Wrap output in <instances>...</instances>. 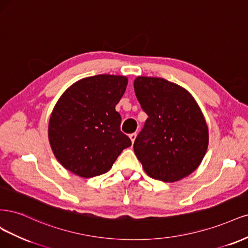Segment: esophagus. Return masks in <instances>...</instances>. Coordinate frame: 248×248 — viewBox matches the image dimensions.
<instances>
[{
    "label": "esophagus",
    "mask_w": 248,
    "mask_h": 248,
    "mask_svg": "<svg viewBox=\"0 0 248 248\" xmlns=\"http://www.w3.org/2000/svg\"><path fill=\"white\" fill-rule=\"evenodd\" d=\"M136 137H137V134H136V133H132V134H130V139H131V141H132V142H134V141H135Z\"/></svg>",
    "instance_id": "1"
}]
</instances>
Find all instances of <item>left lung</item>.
Returning a JSON list of instances; mask_svg holds the SVG:
<instances>
[{"instance_id":"obj_1","label":"left lung","mask_w":248,"mask_h":248,"mask_svg":"<svg viewBox=\"0 0 248 248\" xmlns=\"http://www.w3.org/2000/svg\"><path fill=\"white\" fill-rule=\"evenodd\" d=\"M134 90L148 115L134 151L148 176L177 181L194 172L208 147V127L195 99L163 78L140 76Z\"/></svg>"}]
</instances>
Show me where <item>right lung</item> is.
<instances>
[{
	"instance_id": "right-lung-1",
	"label": "right lung",
	"mask_w": 248,
	"mask_h": 248,
	"mask_svg": "<svg viewBox=\"0 0 248 248\" xmlns=\"http://www.w3.org/2000/svg\"><path fill=\"white\" fill-rule=\"evenodd\" d=\"M126 84L124 76L97 75L62 93L49 119L48 137L55 157L67 170L83 178L99 176L132 145L115 110Z\"/></svg>"
}]
</instances>
